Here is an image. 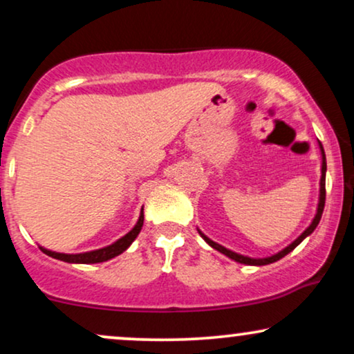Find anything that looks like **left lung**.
<instances>
[{
	"label": "left lung",
	"instance_id": "left-lung-1",
	"mask_svg": "<svg viewBox=\"0 0 354 354\" xmlns=\"http://www.w3.org/2000/svg\"><path fill=\"white\" fill-rule=\"evenodd\" d=\"M318 145H320V151H322V178H320V198H318L317 214H315V218H313V221H312V224H310L308 227H306L305 231L301 232L300 236L297 237V239L292 242V244H288L287 247H285V249H282V250H280V252H277V254H274V255H270V257L254 259V257H247V255H242V254L232 252V250L225 249L224 245H221V244H218V242L211 241L209 237L206 236V234H203V232L199 231V229H198L199 236H201L203 239L206 241L207 244H209V245L212 247V249H216V250H218V252H221V254L227 255V257H229V259H232V261H236V262H239V263H245V266H267V263H272V262L280 261V259L285 257V255L290 254L292 250L295 249V247L299 245L300 242L305 239V237H308L310 234H312V232L315 231V229H317V225H318V223H320V219H322L323 207H325V198H326V191H325V180H326V156H325V150H323L322 143L318 142Z\"/></svg>",
	"mask_w": 354,
	"mask_h": 354
}]
</instances>
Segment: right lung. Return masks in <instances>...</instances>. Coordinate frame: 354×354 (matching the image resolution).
Returning <instances> with one entry per match:
<instances>
[{
    "instance_id": "right-lung-1",
    "label": "right lung",
    "mask_w": 354,
    "mask_h": 354,
    "mask_svg": "<svg viewBox=\"0 0 354 354\" xmlns=\"http://www.w3.org/2000/svg\"><path fill=\"white\" fill-rule=\"evenodd\" d=\"M143 227V207L142 212H140V218L136 221V224L133 225L130 232H127L125 236L120 237L118 241H115L113 244H110L107 247H102V249L97 250H91V252H82V254H62V252H54V250L44 249V247H39L44 254H48L49 257L57 259V261H64L69 263H99V262H105L110 261V259L117 257L122 252H125L127 249L131 245V242L136 239L140 231Z\"/></svg>"
}]
</instances>
